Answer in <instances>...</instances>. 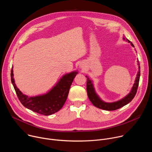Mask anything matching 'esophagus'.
I'll return each mask as SVG.
<instances>
[{
	"instance_id": "esophagus-1",
	"label": "esophagus",
	"mask_w": 152,
	"mask_h": 152,
	"mask_svg": "<svg viewBox=\"0 0 152 152\" xmlns=\"http://www.w3.org/2000/svg\"><path fill=\"white\" fill-rule=\"evenodd\" d=\"M80 69H82V70H84V68H83V67H82V66H80Z\"/></svg>"
}]
</instances>
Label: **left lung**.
Instances as JSON below:
<instances>
[{
    "label": "left lung",
    "mask_w": 152,
    "mask_h": 152,
    "mask_svg": "<svg viewBox=\"0 0 152 152\" xmlns=\"http://www.w3.org/2000/svg\"><path fill=\"white\" fill-rule=\"evenodd\" d=\"M123 39L126 40V41H128V42H131V46L132 47H134V45L129 39L124 37H123ZM137 62H138V71L135 83L132 86L131 91H130V93L127 95H126L124 97L122 98L121 100L117 102H114L112 103H107L103 101L100 98V97L97 95V94L95 91L93 80H91L87 76H86L85 77L87 78V79H86V91H87L88 97L90 100L91 101V102L92 103V104L96 107L103 110L114 111L126 105L129 102H131L132 100V99L134 98L137 93V89L138 87L139 81H140V62L138 59L137 61Z\"/></svg>",
    "instance_id": "8db88e82"
}]
</instances>
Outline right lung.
<instances>
[{
  "label": "right lung",
  "mask_w": 152,
  "mask_h": 152,
  "mask_svg": "<svg viewBox=\"0 0 152 152\" xmlns=\"http://www.w3.org/2000/svg\"><path fill=\"white\" fill-rule=\"evenodd\" d=\"M77 73V71H74L64 75L48 93L32 97H29L23 94L17 87L14 79L13 66L11 69V78L17 96L21 104L35 113L50 115L59 111L64 104L70 86Z\"/></svg>",
  "instance_id": "add662e5"
}]
</instances>
